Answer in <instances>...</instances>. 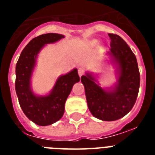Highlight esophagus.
<instances>
[{
  "label": "esophagus",
  "mask_w": 155,
  "mask_h": 155,
  "mask_svg": "<svg viewBox=\"0 0 155 155\" xmlns=\"http://www.w3.org/2000/svg\"><path fill=\"white\" fill-rule=\"evenodd\" d=\"M78 73H79V75L81 77V76L84 74V68H79V69H78Z\"/></svg>",
  "instance_id": "34e87169"
}]
</instances>
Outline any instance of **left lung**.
<instances>
[{
    "label": "left lung",
    "instance_id": "8db88e82",
    "mask_svg": "<svg viewBox=\"0 0 155 155\" xmlns=\"http://www.w3.org/2000/svg\"><path fill=\"white\" fill-rule=\"evenodd\" d=\"M110 38L112 62L117 66V84L112 90L102 88L90 73L81 76L87 106L95 117L106 121L120 119L130 112L137 100L140 73L136 56L128 44L117 35Z\"/></svg>",
    "mask_w": 155,
    "mask_h": 155
}]
</instances>
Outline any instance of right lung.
I'll return each instance as SVG.
<instances>
[{
	"label": "right lung",
	"mask_w": 155,
	"mask_h": 155,
	"mask_svg": "<svg viewBox=\"0 0 155 155\" xmlns=\"http://www.w3.org/2000/svg\"><path fill=\"white\" fill-rule=\"evenodd\" d=\"M64 36L54 33L33 38L24 48L16 65L15 89L23 113L33 122L41 126L58 121L64 113L65 102L73 85L80 81L77 69L58 78L49 95L38 97L30 87V78L38 54L45 44L53 43Z\"/></svg>",
	"instance_id": "1"
}]
</instances>
